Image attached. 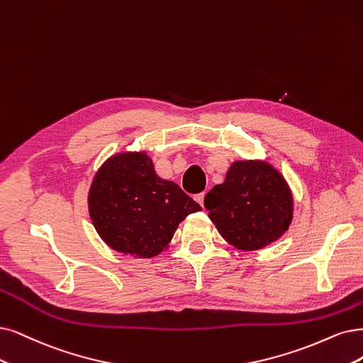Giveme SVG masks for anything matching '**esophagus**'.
<instances>
[{"label": "esophagus", "mask_w": 363, "mask_h": 363, "mask_svg": "<svg viewBox=\"0 0 363 363\" xmlns=\"http://www.w3.org/2000/svg\"><path fill=\"white\" fill-rule=\"evenodd\" d=\"M196 202L203 208V202H205V193H200L196 196Z\"/></svg>", "instance_id": "34e87169"}]
</instances>
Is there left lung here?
I'll list each match as a JSON object with an SVG mask.
<instances>
[{
	"instance_id": "obj_1",
	"label": "left lung",
	"mask_w": 363,
	"mask_h": 363,
	"mask_svg": "<svg viewBox=\"0 0 363 363\" xmlns=\"http://www.w3.org/2000/svg\"><path fill=\"white\" fill-rule=\"evenodd\" d=\"M208 217L227 244L257 251L283 236L291 224L294 200L289 182L267 160H235L206 194Z\"/></svg>"
}]
</instances>
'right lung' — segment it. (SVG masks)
I'll use <instances>...</instances> for the list:
<instances>
[{
  "instance_id": "1",
  "label": "right lung",
  "mask_w": 363,
  "mask_h": 363,
  "mask_svg": "<svg viewBox=\"0 0 363 363\" xmlns=\"http://www.w3.org/2000/svg\"><path fill=\"white\" fill-rule=\"evenodd\" d=\"M202 211L178 184L160 178L146 151H121L96 172L88 212L103 242L134 259L169 248L181 221Z\"/></svg>"
}]
</instances>
